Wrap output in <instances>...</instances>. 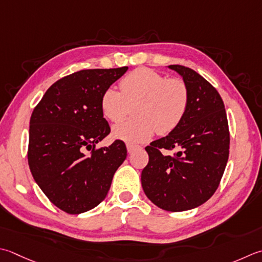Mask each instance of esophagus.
<instances>
[{
	"mask_svg": "<svg viewBox=\"0 0 262 262\" xmlns=\"http://www.w3.org/2000/svg\"><path fill=\"white\" fill-rule=\"evenodd\" d=\"M137 148H141V146L140 145H136V144H133V143H127V151L129 152V153L137 150Z\"/></svg>",
	"mask_w": 262,
	"mask_h": 262,
	"instance_id": "34e87169",
	"label": "esophagus"
}]
</instances>
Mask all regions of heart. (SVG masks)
Returning a JSON list of instances; mask_svg holds the SVG:
<instances>
[{
  "label": "heart",
  "instance_id": "heart-1",
  "mask_svg": "<svg viewBox=\"0 0 262 262\" xmlns=\"http://www.w3.org/2000/svg\"><path fill=\"white\" fill-rule=\"evenodd\" d=\"M120 91L114 87L102 93V115L112 122L124 119L128 106L136 119L127 120L112 129V135L128 143L145 142L155 132L168 135L182 124L189 106V90L182 78H168L150 68H137L120 80Z\"/></svg>",
  "mask_w": 262,
  "mask_h": 262
}]
</instances>
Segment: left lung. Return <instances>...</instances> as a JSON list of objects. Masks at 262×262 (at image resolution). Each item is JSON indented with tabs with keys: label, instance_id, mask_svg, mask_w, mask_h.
Listing matches in <instances>:
<instances>
[{
	"label": "left lung",
	"instance_id": "1",
	"mask_svg": "<svg viewBox=\"0 0 262 262\" xmlns=\"http://www.w3.org/2000/svg\"><path fill=\"white\" fill-rule=\"evenodd\" d=\"M169 68L187 84L189 106L175 130L145 147L148 163L141 179L156 206L179 212L201 206L216 192L228 161L229 128L222 96L207 79L187 67ZM165 149L177 152L168 156Z\"/></svg>",
	"mask_w": 262,
	"mask_h": 262
}]
</instances>
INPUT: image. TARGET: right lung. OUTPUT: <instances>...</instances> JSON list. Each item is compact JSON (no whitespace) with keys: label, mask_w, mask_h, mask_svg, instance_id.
I'll use <instances>...</instances> for the list:
<instances>
[{"label":"right lung","mask_w":262,"mask_h":262,"mask_svg":"<svg viewBox=\"0 0 262 262\" xmlns=\"http://www.w3.org/2000/svg\"><path fill=\"white\" fill-rule=\"evenodd\" d=\"M127 69H85L66 76L45 92L30 117L29 169L50 201L67 213L89 211L103 201L127 157L120 140L95 147L111 130L100 107L102 93Z\"/></svg>","instance_id":"1"}]
</instances>
